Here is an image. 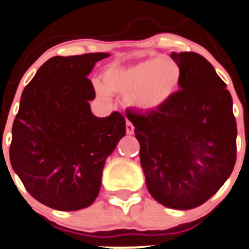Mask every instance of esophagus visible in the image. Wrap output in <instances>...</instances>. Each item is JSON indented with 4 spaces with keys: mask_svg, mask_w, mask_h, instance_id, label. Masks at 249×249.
<instances>
[{
    "mask_svg": "<svg viewBox=\"0 0 249 249\" xmlns=\"http://www.w3.org/2000/svg\"><path fill=\"white\" fill-rule=\"evenodd\" d=\"M134 130H135V127H134V125H132V123L129 122V120H126V132H127V135L134 134Z\"/></svg>",
    "mask_w": 249,
    "mask_h": 249,
    "instance_id": "1",
    "label": "esophagus"
}]
</instances>
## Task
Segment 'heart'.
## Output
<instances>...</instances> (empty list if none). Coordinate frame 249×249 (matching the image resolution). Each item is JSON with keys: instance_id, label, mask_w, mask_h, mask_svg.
Segmentation results:
<instances>
[{"instance_id": "1", "label": "heart", "mask_w": 249, "mask_h": 249, "mask_svg": "<svg viewBox=\"0 0 249 249\" xmlns=\"http://www.w3.org/2000/svg\"><path fill=\"white\" fill-rule=\"evenodd\" d=\"M180 67L170 57L151 58L127 68L110 67L103 83L95 84L98 97L108 100V92L123 93L127 106L139 110H154L165 105L180 84Z\"/></svg>"}]
</instances>
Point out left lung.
Masks as SVG:
<instances>
[{"label":"left lung","mask_w":249,"mask_h":249,"mask_svg":"<svg viewBox=\"0 0 249 249\" xmlns=\"http://www.w3.org/2000/svg\"><path fill=\"white\" fill-rule=\"evenodd\" d=\"M181 90L158 109L126 112L140 142L147 189L173 209H192L219 191L236 163L232 98L211 63L196 52H173Z\"/></svg>","instance_id":"left-lung-1"}]
</instances>
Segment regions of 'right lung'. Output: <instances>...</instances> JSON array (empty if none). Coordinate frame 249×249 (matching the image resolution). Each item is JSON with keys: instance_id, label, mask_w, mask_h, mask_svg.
I'll list each match as a JSON object with an SVG mask.
<instances>
[{"instance_id": "right-lung-1", "label": "right lung", "mask_w": 249, "mask_h": 249, "mask_svg": "<svg viewBox=\"0 0 249 249\" xmlns=\"http://www.w3.org/2000/svg\"><path fill=\"white\" fill-rule=\"evenodd\" d=\"M109 53L52 57L21 93L9 159L29 194L57 211L91 206L106 159L125 136V118L92 114L96 93L88 78Z\"/></svg>"}]
</instances>
